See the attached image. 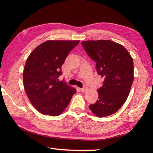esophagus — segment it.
Segmentation results:
<instances>
[{
	"label": "esophagus",
	"mask_w": 153,
	"mask_h": 153,
	"mask_svg": "<svg viewBox=\"0 0 153 153\" xmlns=\"http://www.w3.org/2000/svg\"><path fill=\"white\" fill-rule=\"evenodd\" d=\"M87 89H88V87H87L86 85H85L83 87V88L81 89V91H82V92H85V91H87Z\"/></svg>",
	"instance_id": "34e87169"
}]
</instances>
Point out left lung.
<instances>
[{
    "label": "left lung",
    "instance_id": "8db88e82",
    "mask_svg": "<svg viewBox=\"0 0 153 153\" xmlns=\"http://www.w3.org/2000/svg\"><path fill=\"white\" fill-rule=\"evenodd\" d=\"M87 54L96 62L104 78L98 89L99 99L89 105L95 114L102 118L116 112L124 104L134 81V61L122 45L110 40L82 41Z\"/></svg>",
    "mask_w": 153,
    "mask_h": 153
}]
</instances>
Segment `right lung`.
<instances>
[{
  "instance_id": "add662e5",
  "label": "right lung",
  "mask_w": 153,
  "mask_h": 153,
  "mask_svg": "<svg viewBox=\"0 0 153 153\" xmlns=\"http://www.w3.org/2000/svg\"><path fill=\"white\" fill-rule=\"evenodd\" d=\"M79 41H47L31 52L25 64L23 81L26 95L43 114H61L76 89L61 81V66Z\"/></svg>"
}]
</instances>
